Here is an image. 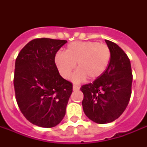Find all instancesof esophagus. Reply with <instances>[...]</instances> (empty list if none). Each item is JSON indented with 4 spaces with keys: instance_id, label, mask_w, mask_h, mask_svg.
<instances>
[{
    "instance_id": "1",
    "label": "esophagus",
    "mask_w": 147,
    "mask_h": 147,
    "mask_svg": "<svg viewBox=\"0 0 147 147\" xmlns=\"http://www.w3.org/2000/svg\"><path fill=\"white\" fill-rule=\"evenodd\" d=\"M79 88H80L78 87V86H77V85H73V87H72L73 91H78V90H79Z\"/></svg>"
}]
</instances>
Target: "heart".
<instances>
[{
  "instance_id": "1",
  "label": "heart",
  "mask_w": 147,
  "mask_h": 147,
  "mask_svg": "<svg viewBox=\"0 0 147 147\" xmlns=\"http://www.w3.org/2000/svg\"><path fill=\"white\" fill-rule=\"evenodd\" d=\"M111 61V50L106 44L94 41L73 42L67 46L65 52H58L55 64L60 76L70 78L76 67L71 80L80 83L87 78L91 81L100 78L107 70Z\"/></svg>"
}]
</instances>
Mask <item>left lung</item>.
Masks as SVG:
<instances>
[{
    "label": "left lung",
    "mask_w": 147,
    "mask_h": 147,
    "mask_svg": "<svg viewBox=\"0 0 147 147\" xmlns=\"http://www.w3.org/2000/svg\"><path fill=\"white\" fill-rule=\"evenodd\" d=\"M111 50V61L105 72L92 83L82 85L83 111L97 123L117 119L127 106L132 86L131 65L126 53L116 43L105 40Z\"/></svg>",
    "instance_id": "1"
}]
</instances>
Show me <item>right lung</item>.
I'll use <instances>...</instances> for the list:
<instances>
[{
    "label": "right lung",
    "instance_id": "obj_1",
    "mask_svg": "<svg viewBox=\"0 0 147 147\" xmlns=\"http://www.w3.org/2000/svg\"><path fill=\"white\" fill-rule=\"evenodd\" d=\"M66 42L35 39L17 55L13 78L16 99L22 114L34 125L53 127L65 114L72 84L59 75L55 55Z\"/></svg>",
    "mask_w": 147,
    "mask_h": 147
}]
</instances>
